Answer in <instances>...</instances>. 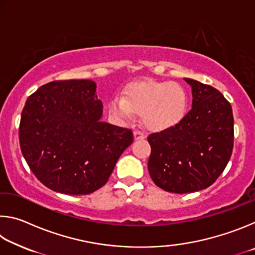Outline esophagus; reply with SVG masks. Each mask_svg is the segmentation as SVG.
Instances as JSON below:
<instances>
[{
  "mask_svg": "<svg viewBox=\"0 0 255 255\" xmlns=\"http://www.w3.org/2000/svg\"><path fill=\"white\" fill-rule=\"evenodd\" d=\"M133 137H135V139H144L146 137L145 133L143 131H140L139 129H135V131H133Z\"/></svg>",
  "mask_w": 255,
  "mask_h": 255,
  "instance_id": "34e87169",
  "label": "esophagus"
}]
</instances>
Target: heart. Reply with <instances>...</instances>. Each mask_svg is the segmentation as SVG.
I'll list each match as a JSON object with an SVG mask.
<instances>
[{
  "label": "heart",
  "instance_id": "1",
  "mask_svg": "<svg viewBox=\"0 0 255 255\" xmlns=\"http://www.w3.org/2000/svg\"><path fill=\"white\" fill-rule=\"evenodd\" d=\"M109 109L112 115L123 120H131L136 112L141 115L146 127L163 130L175 126L184 118L188 94L178 83L138 82L125 90L124 98H112Z\"/></svg>",
  "mask_w": 255,
  "mask_h": 255
}]
</instances>
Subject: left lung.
Listing matches in <instances>:
<instances>
[{"mask_svg": "<svg viewBox=\"0 0 255 255\" xmlns=\"http://www.w3.org/2000/svg\"><path fill=\"white\" fill-rule=\"evenodd\" d=\"M184 81L192 89V109L175 126L147 137L150 178L174 193L210 187L225 170L234 143L231 103L213 86Z\"/></svg>", "mask_w": 255, "mask_h": 255, "instance_id": "8db88e82", "label": "left lung"}]
</instances>
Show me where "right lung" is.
Returning <instances> with one entry per match:
<instances>
[{
	"instance_id": "right-lung-1",
	"label": "right lung",
	"mask_w": 255,
	"mask_h": 255,
	"mask_svg": "<svg viewBox=\"0 0 255 255\" xmlns=\"http://www.w3.org/2000/svg\"><path fill=\"white\" fill-rule=\"evenodd\" d=\"M102 108L91 80L49 82L27 99L19 127L21 152L47 188L88 195L108 182L133 136L130 129L101 122Z\"/></svg>"
}]
</instances>
